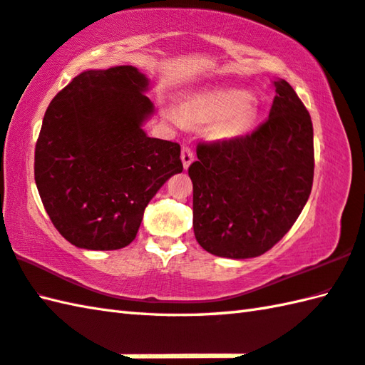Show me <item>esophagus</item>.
Listing matches in <instances>:
<instances>
[{"label":"esophagus","instance_id":"1","mask_svg":"<svg viewBox=\"0 0 365 365\" xmlns=\"http://www.w3.org/2000/svg\"><path fill=\"white\" fill-rule=\"evenodd\" d=\"M181 160H182V167L184 170H187L190 167V163L194 162V153H192L190 148L184 146L181 150Z\"/></svg>","mask_w":365,"mask_h":365}]
</instances>
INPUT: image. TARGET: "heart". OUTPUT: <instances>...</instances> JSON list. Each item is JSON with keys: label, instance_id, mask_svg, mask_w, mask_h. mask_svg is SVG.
I'll use <instances>...</instances> for the list:
<instances>
[{"label": "heart", "instance_id": "obj_1", "mask_svg": "<svg viewBox=\"0 0 365 365\" xmlns=\"http://www.w3.org/2000/svg\"><path fill=\"white\" fill-rule=\"evenodd\" d=\"M163 115L175 125L181 122L203 125L211 123V138L232 143L251 132L257 120V106L252 95L237 88H215L189 95L180 106V114L167 108Z\"/></svg>", "mask_w": 365, "mask_h": 365}]
</instances>
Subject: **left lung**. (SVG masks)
Masks as SVG:
<instances>
[{
    "instance_id": "left-lung-1",
    "label": "left lung",
    "mask_w": 365,
    "mask_h": 365,
    "mask_svg": "<svg viewBox=\"0 0 365 365\" xmlns=\"http://www.w3.org/2000/svg\"><path fill=\"white\" fill-rule=\"evenodd\" d=\"M256 132L232 143H200L189 167L194 184V233L219 257H257L277 245L310 197L313 123L284 79Z\"/></svg>"
}]
</instances>
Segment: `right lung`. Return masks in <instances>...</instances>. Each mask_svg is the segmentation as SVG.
Here are the masks:
<instances>
[{"label":"right lung","instance_id":"add662e5","mask_svg":"<svg viewBox=\"0 0 365 365\" xmlns=\"http://www.w3.org/2000/svg\"><path fill=\"white\" fill-rule=\"evenodd\" d=\"M149 79L123 65L76 76L51 101L34 149V181L71 245L113 251L135 240L144 208L182 171L178 143L149 138Z\"/></svg>","mask_w":365,"mask_h":365}]
</instances>
